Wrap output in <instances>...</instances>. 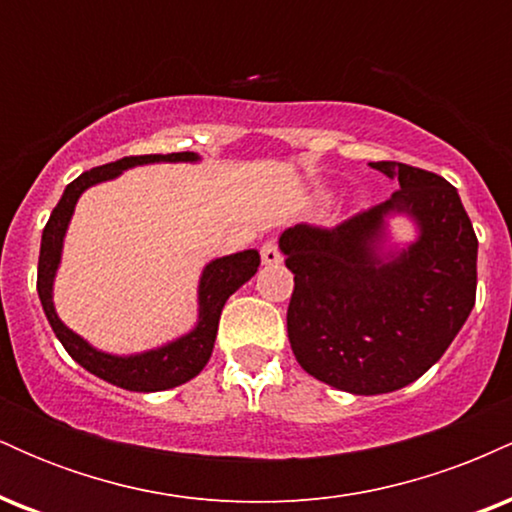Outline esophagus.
<instances>
[{"instance_id":"34e87169","label":"esophagus","mask_w":512,"mask_h":512,"mask_svg":"<svg viewBox=\"0 0 512 512\" xmlns=\"http://www.w3.org/2000/svg\"><path fill=\"white\" fill-rule=\"evenodd\" d=\"M260 255H262L264 267H276V264H281V252H279V248H276V243H272V240L262 245Z\"/></svg>"}]
</instances>
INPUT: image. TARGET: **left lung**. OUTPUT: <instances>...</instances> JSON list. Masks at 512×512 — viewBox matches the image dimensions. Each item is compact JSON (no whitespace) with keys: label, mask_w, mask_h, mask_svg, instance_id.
Wrapping results in <instances>:
<instances>
[{"label":"left lung","mask_w":512,"mask_h":512,"mask_svg":"<svg viewBox=\"0 0 512 512\" xmlns=\"http://www.w3.org/2000/svg\"><path fill=\"white\" fill-rule=\"evenodd\" d=\"M399 182L387 202L332 231L286 228L293 272L286 330L305 373L351 395L419 380L457 337L477 296V236L448 180L395 161L370 163ZM417 236L397 244L391 221Z\"/></svg>","instance_id":"1"}]
</instances>
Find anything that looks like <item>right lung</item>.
I'll list each match as a JSON object with an SVG mask.
<instances>
[{
    "instance_id": "obj_1",
    "label": "right lung",
    "mask_w": 512,
    "mask_h": 512,
    "mask_svg": "<svg viewBox=\"0 0 512 512\" xmlns=\"http://www.w3.org/2000/svg\"><path fill=\"white\" fill-rule=\"evenodd\" d=\"M202 156L195 151H180V154H151V156H129L115 163H105L81 173L74 182L64 187V195L57 207L52 209L50 221L45 223L43 238H40V260H38V296L43 303L52 332L57 334L67 354L105 383L122 387L132 392H161L178 387L207 366L211 351H214L216 330L223 305L236 293L245 281L255 276L260 267V252L243 250L233 255L216 257L204 264L197 284V322L190 332L170 339V342L154 346V349L137 351V354H110L96 349L86 342L81 334L69 330L60 320L55 308V276L62 264L64 238L72 223L76 202L88 187L120 178L129 168L151 166V163H199Z\"/></svg>"
}]
</instances>
